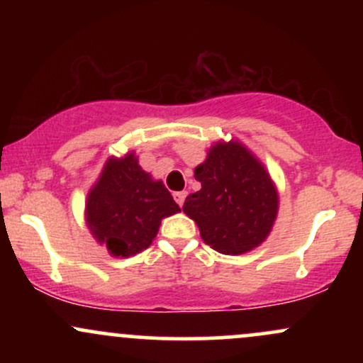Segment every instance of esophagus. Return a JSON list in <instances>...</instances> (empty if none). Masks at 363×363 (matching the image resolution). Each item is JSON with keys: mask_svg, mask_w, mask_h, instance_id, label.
<instances>
[{"mask_svg": "<svg viewBox=\"0 0 363 363\" xmlns=\"http://www.w3.org/2000/svg\"><path fill=\"white\" fill-rule=\"evenodd\" d=\"M186 196H187L186 191H177V193H174V199H176L179 206H182V203H184Z\"/></svg>", "mask_w": 363, "mask_h": 363, "instance_id": "obj_1", "label": "esophagus"}]
</instances>
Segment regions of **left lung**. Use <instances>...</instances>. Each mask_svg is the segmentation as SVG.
I'll return each instance as SVG.
<instances>
[{"instance_id":"8db88e82","label":"left lung","mask_w":363,"mask_h":363,"mask_svg":"<svg viewBox=\"0 0 363 363\" xmlns=\"http://www.w3.org/2000/svg\"><path fill=\"white\" fill-rule=\"evenodd\" d=\"M201 189L186 198L182 211L194 220L205 244L222 254L257 247L272 230L278 194L264 167L240 143H216L194 169Z\"/></svg>"}]
</instances>
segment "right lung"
<instances>
[{"label":"right lung","instance_id":"obj_1","mask_svg":"<svg viewBox=\"0 0 363 363\" xmlns=\"http://www.w3.org/2000/svg\"><path fill=\"white\" fill-rule=\"evenodd\" d=\"M181 211L162 181H153L133 153L111 158L86 199V222L112 256L143 251L157 235L160 220Z\"/></svg>","mask_w":363,"mask_h":363}]
</instances>
